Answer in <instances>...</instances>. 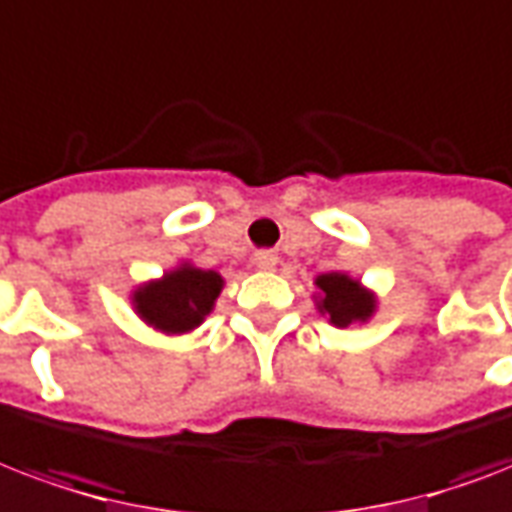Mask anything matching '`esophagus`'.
<instances>
[{"instance_id": "34e87169", "label": "esophagus", "mask_w": 512, "mask_h": 512, "mask_svg": "<svg viewBox=\"0 0 512 512\" xmlns=\"http://www.w3.org/2000/svg\"><path fill=\"white\" fill-rule=\"evenodd\" d=\"M276 260H279V257L273 255V252H268V249H265V252H257L255 255V265L260 268V271H271L273 265H276Z\"/></svg>"}]
</instances>
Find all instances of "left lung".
I'll return each instance as SVG.
<instances>
[{
  "mask_svg": "<svg viewBox=\"0 0 512 512\" xmlns=\"http://www.w3.org/2000/svg\"><path fill=\"white\" fill-rule=\"evenodd\" d=\"M319 314L335 327H349L357 322H368L376 314V295L362 287L360 279H351L349 273L330 271L317 276Z\"/></svg>",
  "mask_w": 512,
  "mask_h": 512,
  "instance_id": "8db88e82",
  "label": "left lung"
}]
</instances>
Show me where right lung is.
Wrapping results in <instances>:
<instances>
[{
  "label": "right lung",
  "mask_w": 512,
  "mask_h": 512,
  "mask_svg": "<svg viewBox=\"0 0 512 512\" xmlns=\"http://www.w3.org/2000/svg\"><path fill=\"white\" fill-rule=\"evenodd\" d=\"M222 276L217 271L182 263L152 282L139 284L131 292V303L144 325L166 335L190 333L212 314L214 300L222 292Z\"/></svg>",
  "instance_id": "1"
}]
</instances>
